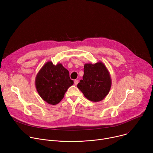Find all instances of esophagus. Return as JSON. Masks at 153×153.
Returning a JSON list of instances; mask_svg holds the SVG:
<instances>
[{
	"instance_id": "34e87169",
	"label": "esophagus",
	"mask_w": 153,
	"mask_h": 153,
	"mask_svg": "<svg viewBox=\"0 0 153 153\" xmlns=\"http://www.w3.org/2000/svg\"><path fill=\"white\" fill-rule=\"evenodd\" d=\"M78 83H79V80H74V85H77Z\"/></svg>"
}]
</instances>
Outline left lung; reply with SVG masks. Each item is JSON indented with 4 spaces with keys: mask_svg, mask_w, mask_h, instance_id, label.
I'll return each mask as SVG.
<instances>
[{
    "mask_svg": "<svg viewBox=\"0 0 153 153\" xmlns=\"http://www.w3.org/2000/svg\"><path fill=\"white\" fill-rule=\"evenodd\" d=\"M82 77L77 87L88 100L99 102L108 94L112 79L107 68L102 62L94 64L85 63Z\"/></svg>",
    "mask_w": 153,
    "mask_h": 153,
    "instance_id": "8db88e82",
    "label": "left lung"
}]
</instances>
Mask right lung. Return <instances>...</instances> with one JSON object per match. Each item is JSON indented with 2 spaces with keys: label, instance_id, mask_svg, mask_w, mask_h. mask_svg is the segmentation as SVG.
<instances>
[{
  "label": "right lung",
  "instance_id": "right-lung-1",
  "mask_svg": "<svg viewBox=\"0 0 153 153\" xmlns=\"http://www.w3.org/2000/svg\"><path fill=\"white\" fill-rule=\"evenodd\" d=\"M35 84L41 98L49 104L56 105L64 98L65 93L74 82L62 63L54 65L49 61L38 71Z\"/></svg>",
  "mask_w": 153,
  "mask_h": 153
}]
</instances>
